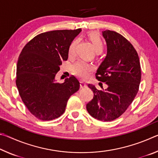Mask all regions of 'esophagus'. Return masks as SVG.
<instances>
[{
	"label": "esophagus",
	"mask_w": 158,
	"mask_h": 158,
	"mask_svg": "<svg viewBox=\"0 0 158 158\" xmlns=\"http://www.w3.org/2000/svg\"><path fill=\"white\" fill-rule=\"evenodd\" d=\"M80 87H81V89H83V88H85L86 87V84L84 81H81L80 82Z\"/></svg>",
	"instance_id": "obj_1"
}]
</instances>
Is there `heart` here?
I'll return each instance as SVG.
<instances>
[{
	"label": "heart",
	"instance_id": "1",
	"mask_svg": "<svg viewBox=\"0 0 158 158\" xmlns=\"http://www.w3.org/2000/svg\"><path fill=\"white\" fill-rule=\"evenodd\" d=\"M88 36H89L90 40L91 41L96 52H101L104 48V43L103 41L102 40L100 35L97 32L92 31L89 33ZM76 44L77 40L73 41L69 44L68 51L69 57H72L74 56ZM92 71L93 67L90 64L85 63L81 60L77 61L72 67V72H73V73L81 79L88 78L90 76V73H92Z\"/></svg>",
	"mask_w": 158,
	"mask_h": 158
}]
</instances>
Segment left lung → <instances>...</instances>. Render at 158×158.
Returning <instances> with one entry per match:
<instances>
[{
	"label": "left lung",
	"mask_w": 158,
	"mask_h": 158,
	"mask_svg": "<svg viewBox=\"0 0 158 158\" xmlns=\"http://www.w3.org/2000/svg\"><path fill=\"white\" fill-rule=\"evenodd\" d=\"M102 35L107 44V54L95 77L108 87L100 90L88 85L94 96L86 109L95 118L108 122L121 116L132 102L139 88L141 72L137 51L125 37L109 30L103 31Z\"/></svg>",
	"instance_id": "1"
}]
</instances>
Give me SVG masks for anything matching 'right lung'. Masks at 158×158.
<instances>
[{
	"label": "right lung",
	"mask_w": 158,
	"mask_h": 158,
	"mask_svg": "<svg viewBox=\"0 0 158 158\" xmlns=\"http://www.w3.org/2000/svg\"><path fill=\"white\" fill-rule=\"evenodd\" d=\"M81 28L37 35L26 44L19 57L16 85L28 111L37 118L51 121L65 110L68 99L79 89L74 76L55 82L60 65L68 58V47Z\"/></svg>",
	"instance_id": "right-lung-1"
}]
</instances>
